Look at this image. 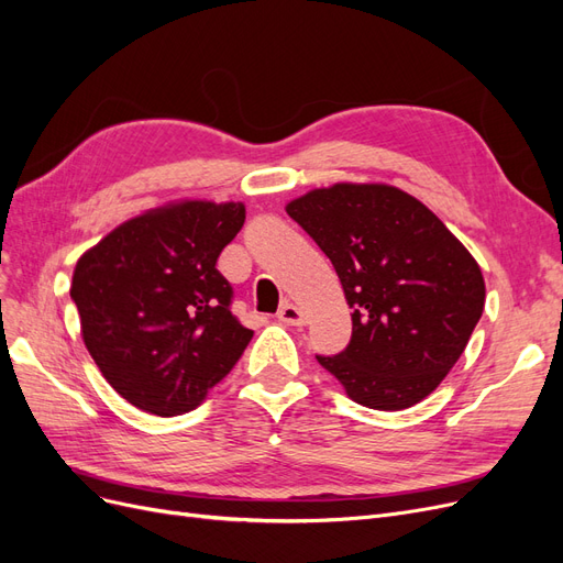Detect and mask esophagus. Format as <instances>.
<instances>
[{"instance_id": "1", "label": "esophagus", "mask_w": 563, "mask_h": 563, "mask_svg": "<svg viewBox=\"0 0 563 563\" xmlns=\"http://www.w3.org/2000/svg\"><path fill=\"white\" fill-rule=\"evenodd\" d=\"M277 319L282 323H286V327H302V323H308V317H305V312L300 308H296V305L291 302H284L282 310L277 312Z\"/></svg>"}]
</instances>
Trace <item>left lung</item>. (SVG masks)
Segmentation results:
<instances>
[{"label": "left lung", "instance_id": "left-lung-1", "mask_svg": "<svg viewBox=\"0 0 563 563\" xmlns=\"http://www.w3.org/2000/svg\"><path fill=\"white\" fill-rule=\"evenodd\" d=\"M286 213L329 255L352 308L350 345L317 362L356 404L401 411L446 378L484 312L470 251L420 203L389 185L338 183Z\"/></svg>", "mask_w": 563, "mask_h": 563}]
</instances>
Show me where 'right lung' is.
Segmentation results:
<instances>
[{
  "label": "right lung",
  "mask_w": 563,
  "mask_h": 563,
  "mask_svg": "<svg viewBox=\"0 0 563 563\" xmlns=\"http://www.w3.org/2000/svg\"><path fill=\"white\" fill-rule=\"evenodd\" d=\"M244 203L180 201L112 230L77 261L70 296L84 345L129 404L162 418L201 404L253 331L232 314L218 255Z\"/></svg>",
  "instance_id": "1"
}]
</instances>
